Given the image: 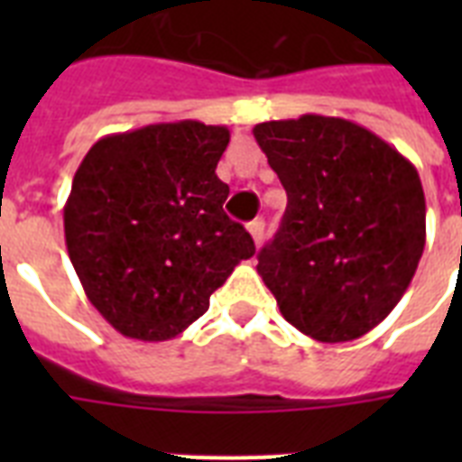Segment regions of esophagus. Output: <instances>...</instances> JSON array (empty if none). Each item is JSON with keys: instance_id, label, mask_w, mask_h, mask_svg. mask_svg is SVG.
<instances>
[{"instance_id": "obj_1", "label": "esophagus", "mask_w": 462, "mask_h": 462, "mask_svg": "<svg viewBox=\"0 0 462 462\" xmlns=\"http://www.w3.org/2000/svg\"><path fill=\"white\" fill-rule=\"evenodd\" d=\"M246 227H249V232H252V237H254V242H256V246L261 245V239H263V220H252V223L246 225Z\"/></svg>"}]
</instances>
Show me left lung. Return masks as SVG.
<instances>
[{
    "label": "left lung",
    "mask_w": 462,
    "mask_h": 462,
    "mask_svg": "<svg viewBox=\"0 0 462 462\" xmlns=\"http://www.w3.org/2000/svg\"><path fill=\"white\" fill-rule=\"evenodd\" d=\"M254 139L288 194L256 271L304 336L362 337L401 302L422 259L427 206L415 165L340 117L263 122Z\"/></svg>",
    "instance_id": "8db88e82"
}]
</instances>
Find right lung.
<instances>
[{
	"instance_id": "1",
	"label": "right lung",
	"mask_w": 462,
	"mask_h": 462,
	"mask_svg": "<svg viewBox=\"0 0 462 462\" xmlns=\"http://www.w3.org/2000/svg\"><path fill=\"white\" fill-rule=\"evenodd\" d=\"M227 143V126L162 122L105 136L76 170L64 206L69 259L122 336H180L256 252L223 210L230 187L216 167Z\"/></svg>"
}]
</instances>
